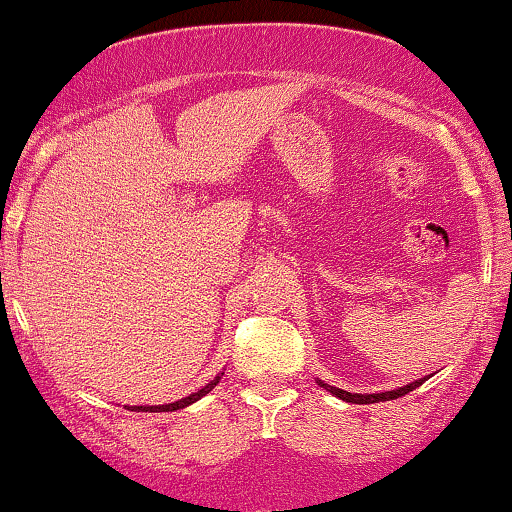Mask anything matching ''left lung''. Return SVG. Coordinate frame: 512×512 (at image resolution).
Segmentation results:
<instances>
[{"instance_id": "8db88e82", "label": "left lung", "mask_w": 512, "mask_h": 512, "mask_svg": "<svg viewBox=\"0 0 512 512\" xmlns=\"http://www.w3.org/2000/svg\"><path fill=\"white\" fill-rule=\"evenodd\" d=\"M424 380H426V377H424ZM424 380H417V382H412V384H405V387L396 389V391H382V394H349V391H345V389H335V387H331V384H324V382H319V384H321V387H324V389L331 391V394H335L338 398H342V401L363 405V403L394 401V398H401V396H405V394H410V391H412V389H417L419 384H422Z\"/></svg>"}]
</instances>
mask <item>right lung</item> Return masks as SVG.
<instances>
[{
	"label": "right lung",
	"instance_id": "add662e5",
	"mask_svg": "<svg viewBox=\"0 0 512 512\" xmlns=\"http://www.w3.org/2000/svg\"><path fill=\"white\" fill-rule=\"evenodd\" d=\"M223 375V373H221ZM221 375H216L212 382L207 384V387H202L200 391H195V394H191V396H186V398H181V401H177V403H167V405H132L130 410H137V412H172V410H179V408H186V405H191V403H195V401H200L202 396L205 394H209V391H212L216 384H219V380H221Z\"/></svg>",
	"mask_w": 512,
	"mask_h": 512
}]
</instances>
